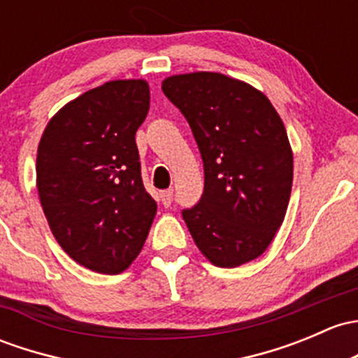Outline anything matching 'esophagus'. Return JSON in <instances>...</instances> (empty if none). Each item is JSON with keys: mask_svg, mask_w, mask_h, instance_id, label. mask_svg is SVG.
I'll return each instance as SVG.
<instances>
[{"mask_svg": "<svg viewBox=\"0 0 358 358\" xmlns=\"http://www.w3.org/2000/svg\"><path fill=\"white\" fill-rule=\"evenodd\" d=\"M159 197H161V202H163V206H171V202H173V190L171 189H168V190H161V194H159Z\"/></svg>", "mask_w": 358, "mask_h": 358, "instance_id": "obj_1", "label": "esophagus"}]
</instances>
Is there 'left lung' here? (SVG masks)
Here are the masks:
<instances>
[{"label":"left lung","mask_w":358,"mask_h":358,"mask_svg":"<svg viewBox=\"0 0 358 358\" xmlns=\"http://www.w3.org/2000/svg\"><path fill=\"white\" fill-rule=\"evenodd\" d=\"M164 96L182 111L204 161V194L183 209L192 238L217 268L264 254L287 214L293 152L261 90L214 71L173 75Z\"/></svg>","instance_id":"left-lung-1"}]
</instances>
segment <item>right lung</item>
<instances>
[{"label":"right lung","mask_w":358,"mask_h":358,"mask_svg":"<svg viewBox=\"0 0 358 358\" xmlns=\"http://www.w3.org/2000/svg\"><path fill=\"white\" fill-rule=\"evenodd\" d=\"M149 99L142 78L106 82L56 113L37 148V192L52 235L96 273L129 268L156 216L135 144Z\"/></svg>","instance_id":"right-lung-1"}]
</instances>
